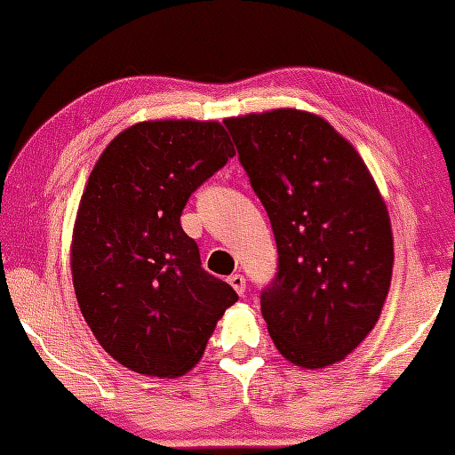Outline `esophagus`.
Returning <instances> with one entry per match:
<instances>
[{
  "instance_id": "34e87169",
  "label": "esophagus",
  "mask_w": 455,
  "mask_h": 455,
  "mask_svg": "<svg viewBox=\"0 0 455 455\" xmlns=\"http://www.w3.org/2000/svg\"><path fill=\"white\" fill-rule=\"evenodd\" d=\"M228 283L232 284V289L236 291L240 297H244V291H246V278L243 274H232V276L228 278Z\"/></svg>"
}]
</instances>
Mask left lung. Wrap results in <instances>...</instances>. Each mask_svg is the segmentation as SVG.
Masks as SVG:
<instances>
[{"mask_svg": "<svg viewBox=\"0 0 455 455\" xmlns=\"http://www.w3.org/2000/svg\"><path fill=\"white\" fill-rule=\"evenodd\" d=\"M223 124L276 238L278 274L261 293L274 346L304 369L344 361L378 323L395 263L371 172L310 111L283 108Z\"/></svg>", "mask_w": 455, "mask_h": 455, "instance_id": "1", "label": "left lung"}]
</instances>
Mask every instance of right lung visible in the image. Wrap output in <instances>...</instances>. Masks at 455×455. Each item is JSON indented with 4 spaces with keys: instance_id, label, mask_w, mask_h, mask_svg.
<instances>
[{
    "instance_id": "1",
    "label": "right lung",
    "mask_w": 455,
    "mask_h": 455,
    "mask_svg": "<svg viewBox=\"0 0 455 455\" xmlns=\"http://www.w3.org/2000/svg\"><path fill=\"white\" fill-rule=\"evenodd\" d=\"M236 156L215 120H148L94 164L71 236L77 306L111 358L151 378L185 375L236 291L202 267L185 202Z\"/></svg>"
}]
</instances>
